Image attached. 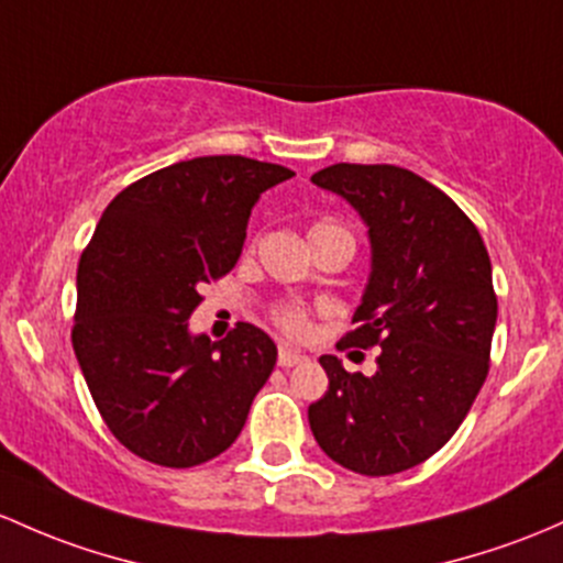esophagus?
<instances>
[{
	"instance_id": "esophagus-1",
	"label": "esophagus",
	"mask_w": 563,
	"mask_h": 563,
	"mask_svg": "<svg viewBox=\"0 0 563 563\" xmlns=\"http://www.w3.org/2000/svg\"><path fill=\"white\" fill-rule=\"evenodd\" d=\"M303 360H306V356L300 352H295V349H289V346L279 349V365L282 367H295V365H300Z\"/></svg>"
}]
</instances>
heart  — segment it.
<instances>
[{
  "label": "heart",
  "mask_w": 563,
  "mask_h": 563,
  "mask_svg": "<svg viewBox=\"0 0 563 563\" xmlns=\"http://www.w3.org/2000/svg\"><path fill=\"white\" fill-rule=\"evenodd\" d=\"M324 231H343V228L330 225V222H319V225L311 228V235L324 233ZM274 322L279 324L284 332H289V335H306L308 328H311V322H308V313L300 306H292V303H284L276 308Z\"/></svg>",
  "instance_id": "1"
}]
</instances>
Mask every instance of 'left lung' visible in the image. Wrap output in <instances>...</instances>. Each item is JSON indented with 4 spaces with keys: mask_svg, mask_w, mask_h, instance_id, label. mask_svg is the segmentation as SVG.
Segmentation results:
<instances>
[{
    "mask_svg": "<svg viewBox=\"0 0 563 563\" xmlns=\"http://www.w3.org/2000/svg\"><path fill=\"white\" fill-rule=\"evenodd\" d=\"M365 222L371 276L346 346H380L376 376L319 356L330 386L313 438L360 475H395L443 449L488 376L497 328L492 260L456 203L408 168L335 163L311 177Z\"/></svg>",
    "mask_w": 563,
    "mask_h": 563,
    "instance_id": "left-lung-1",
    "label": "left lung"
}]
</instances>
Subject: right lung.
<instances>
[{"label": "right lung", "instance_id": "right-lung-1", "mask_svg": "<svg viewBox=\"0 0 563 563\" xmlns=\"http://www.w3.org/2000/svg\"><path fill=\"white\" fill-rule=\"evenodd\" d=\"M289 168L241 155L179 161L112 198L77 265L71 346L110 432L163 467L231 449L274 373L276 343L239 322L222 341L190 332L209 284L239 263L265 190Z\"/></svg>", "mask_w": 563, "mask_h": 563}]
</instances>
